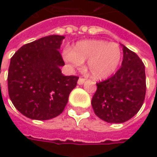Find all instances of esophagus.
Listing matches in <instances>:
<instances>
[{"mask_svg": "<svg viewBox=\"0 0 157 157\" xmlns=\"http://www.w3.org/2000/svg\"><path fill=\"white\" fill-rule=\"evenodd\" d=\"M85 79L84 78H79L78 82H77V83H78V85H82L84 82H85Z\"/></svg>", "mask_w": 157, "mask_h": 157, "instance_id": "esophagus-1", "label": "esophagus"}]
</instances>
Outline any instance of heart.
Here are the masks:
<instances>
[{
	"instance_id": "b5f03b06",
	"label": "heart",
	"mask_w": 157,
	"mask_h": 157,
	"mask_svg": "<svg viewBox=\"0 0 157 157\" xmlns=\"http://www.w3.org/2000/svg\"><path fill=\"white\" fill-rule=\"evenodd\" d=\"M64 59L72 68H80L86 60L89 74L95 80L111 76L117 71L122 58L118 44L101 39L78 42L72 50L64 51Z\"/></svg>"
}]
</instances>
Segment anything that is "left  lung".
I'll use <instances>...</instances> for the list:
<instances>
[{
  "mask_svg": "<svg viewBox=\"0 0 157 157\" xmlns=\"http://www.w3.org/2000/svg\"><path fill=\"white\" fill-rule=\"evenodd\" d=\"M124 58L114 75L97 83L92 109L107 123H124L139 112L145 100V65L135 53L124 44Z\"/></svg>",
  "mask_w": 157,
  "mask_h": 157,
  "instance_id": "1",
  "label": "left lung"
}]
</instances>
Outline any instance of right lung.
Masks as SVG:
<instances>
[{
    "label": "right lung",
    "instance_id": "add662e5",
    "mask_svg": "<svg viewBox=\"0 0 157 157\" xmlns=\"http://www.w3.org/2000/svg\"><path fill=\"white\" fill-rule=\"evenodd\" d=\"M64 36L49 35L23 45L11 59L8 92L15 108L26 117L47 120L59 115L77 84L75 75L62 74L59 54Z\"/></svg>",
    "mask_w": 157,
    "mask_h": 157
}]
</instances>
